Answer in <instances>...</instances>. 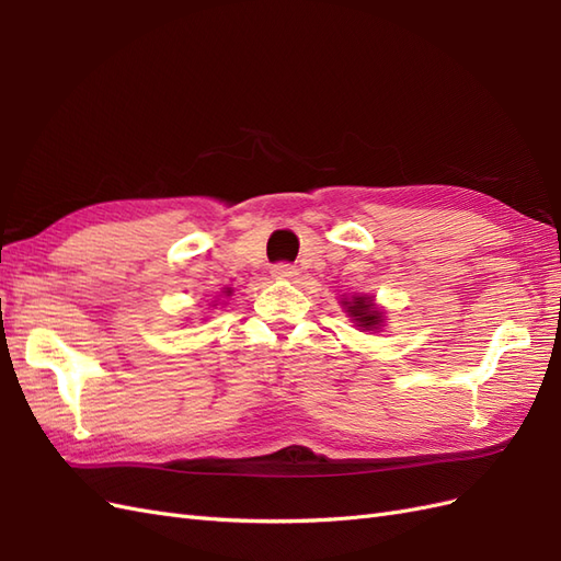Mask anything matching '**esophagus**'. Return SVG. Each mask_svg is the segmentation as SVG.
<instances>
[{
  "label": "esophagus",
  "mask_w": 561,
  "mask_h": 561,
  "mask_svg": "<svg viewBox=\"0 0 561 561\" xmlns=\"http://www.w3.org/2000/svg\"><path fill=\"white\" fill-rule=\"evenodd\" d=\"M271 276L278 280H293L297 276V268L293 264H276L274 268H271Z\"/></svg>",
  "instance_id": "34e87169"
}]
</instances>
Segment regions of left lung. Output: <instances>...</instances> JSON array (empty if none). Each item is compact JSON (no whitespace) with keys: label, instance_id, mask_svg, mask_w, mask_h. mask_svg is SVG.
I'll list each match as a JSON object with an SVG mask.
<instances>
[{"label":"left lung","instance_id":"8db88e82","mask_svg":"<svg viewBox=\"0 0 561 561\" xmlns=\"http://www.w3.org/2000/svg\"><path fill=\"white\" fill-rule=\"evenodd\" d=\"M339 304H342L344 313L360 332H379L386 325V313L371 295L355 293L351 297H342Z\"/></svg>","mask_w":561,"mask_h":561}]
</instances>
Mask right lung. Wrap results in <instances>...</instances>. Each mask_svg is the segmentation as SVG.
Wrapping results in <instances>:
<instances>
[{
  "mask_svg": "<svg viewBox=\"0 0 561 561\" xmlns=\"http://www.w3.org/2000/svg\"><path fill=\"white\" fill-rule=\"evenodd\" d=\"M231 293H233L231 287H225V290H222V295H225V297H231Z\"/></svg>",
  "mask_w": 561,
  "mask_h": 561,
  "instance_id": "1",
  "label": "right lung"
}]
</instances>
